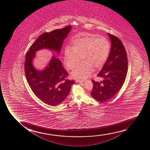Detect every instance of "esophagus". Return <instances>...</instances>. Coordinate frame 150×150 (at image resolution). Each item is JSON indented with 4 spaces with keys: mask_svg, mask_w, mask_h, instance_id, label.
<instances>
[{
    "mask_svg": "<svg viewBox=\"0 0 150 150\" xmlns=\"http://www.w3.org/2000/svg\"><path fill=\"white\" fill-rule=\"evenodd\" d=\"M76 82H78V83H82L83 81H79V80H76Z\"/></svg>",
    "mask_w": 150,
    "mask_h": 150,
    "instance_id": "esophagus-1",
    "label": "esophagus"
}]
</instances>
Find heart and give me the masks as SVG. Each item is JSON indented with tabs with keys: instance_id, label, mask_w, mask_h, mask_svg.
<instances>
[{
	"instance_id": "b5f03b06",
	"label": "heart",
	"mask_w": 150,
	"mask_h": 150,
	"mask_svg": "<svg viewBox=\"0 0 150 150\" xmlns=\"http://www.w3.org/2000/svg\"><path fill=\"white\" fill-rule=\"evenodd\" d=\"M72 47L64 49V62L70 70L78 65L81 59L82 64L72 72L71 75L77 80H84L90 76L92 68L98 69L105 63L111 49V45L105 37L97 38L93 34L83 35L72 42Z\"/></svg>"
}]
</instances>
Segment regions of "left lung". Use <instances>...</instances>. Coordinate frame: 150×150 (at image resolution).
I'll return each mask as SVG.
<instances>
[{"mask_svg": "<svg viewBox=\"0 0 150 150\" xmlns=\"http://www.w3.org/2000/svg\"><path fill=\"white\" fill-rule=\"evenodd\" d=\"M111 40L109 57L98 77L103 78L100 82L93 80V88L91 96L97 100L103 103L114 96L122 86L128 69L127 54L121 40L108 33Z\"/></svg>", "mask_w": 150, "mask_h": 150, "instance_id": "8db88e82", "label": "left lung"}]
</instances>
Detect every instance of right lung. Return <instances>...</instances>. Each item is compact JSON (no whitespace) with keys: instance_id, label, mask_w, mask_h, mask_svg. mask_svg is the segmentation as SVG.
Listing matches in <instances>:
<instances>
[{"instance_id":"right-lung-1","label":"right lung","mask_w":150,"mask_h":150,"mask_svg":"<svg viewBox=\"0 0 150 150\" xmlns=\"http://www.w3.org/2000/svg\"><path fill=\"white\" fill-rule=\"evenodd\" d=\"M71 28L68 25L42 34L32 45L25 56V75L29 86L39 99L52 106L64 101L69 94L74 80L66 79L68 73L62 66L61 61L54 56L42 71L35 69L32 62L36 52L39 50L47 49L59 53L64 40Z\"/></svg>"}]
</instances>
